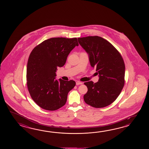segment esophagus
<instances>
[{"instance_id":"obj_1","label":"esophagus","mask_w":149,"mask_h":149,"mask_svg":"<svg viewBox=\"0 0 149 149\" xmlns=\"http://www.w3.org/2000/svg\"><path fill=\"white\" fill-rule=\"evenodd\" d=\"M82 82H80V81H77L76 82V85H82Z\"/></svg>"}]
</instances>
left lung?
<instances>
[{"label": "left lung", "instance_id": "left-lung-1", "mask_svg": "<svg viewBox=\"0 0 149 149\" xmlns=\"http://www.w3.org/2000/svg\"><path fill=\"white\" fill-rule=\"evenodd\" d=\"M88 54L91 67L98 74V82H85L88 88L84 96L86 103L96 108L111 104L120 94L125 84V65L119 52L104 39L98 36L78 38Z\"/></svg>", "mask_w": 149, "mask_h": 149}]
</instances>
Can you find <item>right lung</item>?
Here are the masks:
<instances>
[{
	"instance_id": "right-lung-1",
	"label": "right lung",
	"mask_w": 149,
	"mask_h": 149,
	"mask_svg": "<svg viewBox=\"0 0 149 149\" xmlns=\"http://www.w3.org/2000/svg\"><path fill=\"white\" fill-rule=\"evenodd\" d=\"M78 45L77 38H52L32 51L27 64V86L32 100L40 108L54 111L66 103L68 94L76 82L56 80V72Z\"/></svg>"
}]
</instances>
